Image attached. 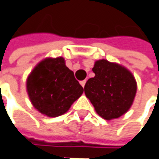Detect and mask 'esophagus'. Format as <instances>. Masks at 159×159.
<instances>
[{
    "mask_svg": "<svg viewBox=\"0 0 159 159\" xmlns=\"http://www.w3.org/2000/svg\"><path fill=\"white\" fill-rule=\"evenodd\" d=\"M85 83H86V80H84V81H81V82H80V84H81V85H82L83 87H84Z\"/></svg>",
    "mask_w": 159,
    "mask_h": 159,
    "instance_id": "obj_1",
    "label": "esophagus"
}]
</instances>
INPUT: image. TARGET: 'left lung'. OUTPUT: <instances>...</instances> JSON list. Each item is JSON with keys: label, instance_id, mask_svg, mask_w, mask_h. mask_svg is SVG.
<instances>
[{"label": "left lung", "instance_id": "1", "mask_svg": "<svg viewBox=\"0 0 159 159\" xmlns=\"http://www.w3.org/2000/svg\"><path fill=\"white\" fill-rule=\"evenodd\" d=\"M92 70L94 76L84 85L86 97L102 118L120 117L130 109L137 94L133 74L125 66L106 59L95 61Z\"/></svg>", "mask_w": 159, "mask_h": 159}]
</instances>
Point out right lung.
Instances as JSON below:
<instances>
[{"instance_id":"right-lung-1","label":"right lung","mask_w":159,"mask_h":159,"mask_svg":"<svg viewBox=\"0 0 159 159\" xmlns=\"http://www.w3.org/2000/svg\"><path fill=\"white\" fill-rule=\"evenodd\" d=\"M26 90L34 107L49 117L65 114L84 92L61 56L38 63L27 77Z\"/></svg>"}]
</instances>
